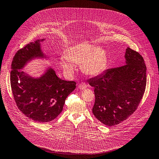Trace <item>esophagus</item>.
Segmentation results:
<instances>
[{
  "mask_svg": "<svg viewBox=\"0 0 159 159\" xmlns=\"http://www.w3.org/2000/svg\"><path fill=\"white\" fill-rule=\"evenodd\" d=\"M88 87V84L85 82H81V83L79 85V88L80 89H84Z\"/></svg>",
  "mask_w": 159,
  "mask_h": 159,
  "instance_id": "1",
  "label": "esophagus"
}]
</instances>
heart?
<instances>
[{"label":"heart","mask_w":159,"mask_h":159,"mask_svg":"<svg viewBox=\"0 0 159 159\" xmlns=\"http://www.w3.org/2000/svg\"><path fill=\"white\" fill-rule=\"evenodd\" d=\"M105 51L93 44L83 43L72 47L61 57L60 64L67 73H71L75 64H80L82 70L89 75H98L106 67Z\"/></svg>","instance_id":"heart-1"}]
</instances>
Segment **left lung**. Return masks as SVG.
<instances>
[{"instance_id":"1","label":"left lung","mask_w":159,"mask_h":159,"mask_svg":"<svg viewBox=\"0 0 159 159\" xmlns=\"http://www.w3.org/2000/svg\"><path fill=\"white\" fill-rule=\"evenodd\" d=\"M126 64L108 69L88 80L94 88L92 112L105 125H118L139 107L146 86V66L141 55L127 47Z\"/></svg>"}]
</instances>
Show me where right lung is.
Here are the masks:
<instances>
[{
    "label": "right lung",
    "mask_w": 159,
    "mask_h": 159,
    "mask_svg": "<svg viewBox=\"0 0 159 159\" xmlns=\"http://www.w3.org/2000/svg\"><path fill=\"white\" fill-rule=\"evenodd\" d=\"M39 41L27 44L16 53L11 66L10 84L20 111L34 121L46 123L52 121L62 111L67 97L76 88V82L60 79L52 68L38 79L20 70L32 58L44 57Z\"/></svg>",
    "instance_id": "1"
}]
</instances>
